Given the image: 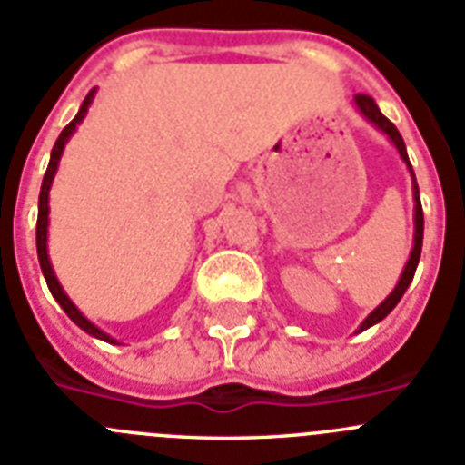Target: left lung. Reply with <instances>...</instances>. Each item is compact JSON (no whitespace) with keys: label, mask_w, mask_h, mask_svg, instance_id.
I'll list each match as a JSON object with an SVG mask.
<instances>
[{"label":"left lung","mask_w":465,"mask_h":465,"mask_svg":"<svg viewBox=\"0 0 465 465\" xmlns=\"http://www.w3.org/2000/svg\"><path fill=\"white\" fill-rule=\"evenodd\" d=\"M354 104H357V108L361 111V115H364L366 120H371L373 124H376L378 130H383L385 134L392 139V143L397 146V151H400V155L404 158V163H407L409 173L413 174L411 170V163H409V155H407V146H404V139H401V134L397 132V127L392 123H390L388 118H385L383 113H381V108L376 106V101L369 96V94H357L354 96ZM413 201H416V233H413V251H411V257H409L407 267H404V272H401V279L400 283L395 286V291L390 292L388 298H385V302L381 307H376V310L369 314V317L364 319V323L359 326V331H366L369 326H373V323H378L381 319H385L390 314V312L395 310V305L401 300V295H404V291L409 288V283H411L413 274H416V267H419V260H420V248H423V208H420V198H419V186H416V179H413Z\"/></svg>","instance_id":"left-lung-1"}]
</instances>
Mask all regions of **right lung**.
<instances>
[{
    "instance_id": "obj_1",
    "label": "right lung",
    "mask_w": 465,
    "mask_h": 465,
    "mask_svg": "<svg viewBox=\"0 0 465 465\" xmlns=\"http://www.w3.org/2000/svg\"><path fill=\"white\" fill-rule=\"evenodd\" d=\"M94 99V89L92 92L84 96V101H82L80 111H77V115L73 120H70L68 124L64 127V132L58 134L56 143H54V151H52V160H49V167H46L45 173V179H42V191H40V213H37V257H40V267H42V274H45L46 279V286H49V291H52V295L56 298V302L61 307H64V312L68 314L73 322L80 326L82 331H87L89 335H94V338H101V341L106 342H115L111 338V335H106L104 331H99L96 326H94L92 322H87V319L82 317V312L77 310L73 302H70V298L64 292V288H61V283L56 281V276H54V269H52V262H49V255H46V224H49V189H52V182H54V174H56V167H58V160H61V153H64L65 148V142H68V136L75 132L77 124L82 123V118L87 115V108L89 104H92Z\"/></svg>"
}]
</instances>
